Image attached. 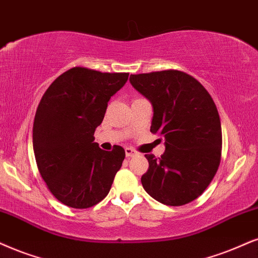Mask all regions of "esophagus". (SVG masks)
I'll return each mask as SVG.
<instances>
[{"label":"esophagus","instance_id":"esophagus-1","mask_svg":"<svg viewBox=\"0 0 258 258\" xmlns=\"http://www.w3.org/2000/svg\"><path fill=\"white\" fill-rule=\"evenodd\" d=\"M125 155H126L127 158H130V157H133V156H136L137 152L131 148H126L125 149Z\"/></svg>","mask_w":258,"mask_h":258}]
</instances>
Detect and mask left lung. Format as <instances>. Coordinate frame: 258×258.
<instances>
[{
    "label": "left lung",
    "mask_w": 258,
    "mask_h": 258,
    "mask_svg": "<svg viewBox=\"0 0 258 258\" xmlns=\"http://www.w3.org/2000/svg\"><path fill=\"white\" fill-rule=\"evenodd\" d=\"M132 87L152 105L150 131L164 138L161 157L145 155L149 170L142 184L150 197L182 206L204 193L218 170L221 125L208 91L177 70L131 75Z\"/></svg>",
    "instance_id": "8db88e82"
}]
</instances>
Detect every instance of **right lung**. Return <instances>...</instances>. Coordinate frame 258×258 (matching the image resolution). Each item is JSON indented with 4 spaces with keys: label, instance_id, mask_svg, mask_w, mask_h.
<instances>
[{
    "label": "right lung",
    "instance_id": "right-lung-1",
    "mask_svg": "<svg viewBox=\"0 0 258 258\" xmlns=\"http://www.w3.org/2000/svg\"><path fill=\"white\" fill-rule=\"evenodd\" d=\"M128 80L125 73L73 68L45 91L33 123V150L42 180L61 204L89 208L109 193L125 150L94 143L108 102Z\"/></svg>",
    "mask_w": 258,
    "mask_h": 258
}]
</instances>
